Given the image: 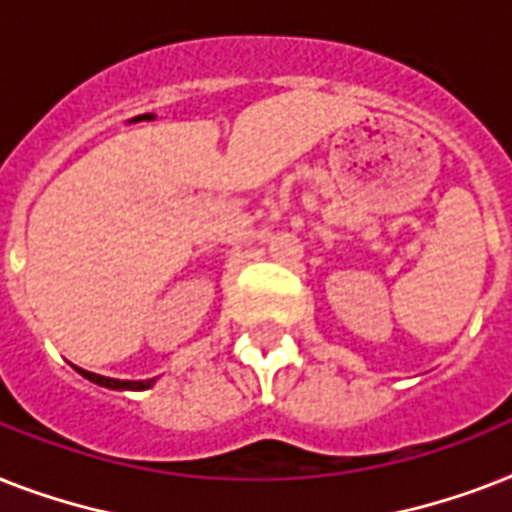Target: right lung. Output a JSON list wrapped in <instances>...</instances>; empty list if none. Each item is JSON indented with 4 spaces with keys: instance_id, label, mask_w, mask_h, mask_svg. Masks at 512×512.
<instances>
[{
    "instance_id": "obj_1",
    "label": "right lung",
    "mask_w": 512,
    "mask_h": 512,
    "mask_svg": "<svg viewBox=\"0 0 512 512\" xmlns=\"http://www.w3.org/2000/svg\"><path fill=\"white\" fill-rule=\"evenodd\" d=\"M79 374H82V377H87L90 382H95V385H103V388H114V390H146L154 385V380H140V382L111 380V377H100V374L84 372V369H79Z\"/></svg>"
}]
</instances>
